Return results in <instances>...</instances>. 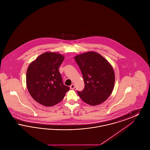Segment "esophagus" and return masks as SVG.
Here are the masks:
<instances>
[{
    "label": "esophagus",
    "instance_id": "esophagus-1",
    "mask_svg": "<svg viewBox=\"0 0 150 150\" xmlns=\"http://www.w3.org/2000/svg\"><path fill=\"white\" fill-rule=\"evenodd\" d=\"M70 88L71 89H74V88H75V85L73 84H72L71 86H70Z\"/></svg>",
    "mask_w": 150,
    "mask_h": 150
}]
</instances>
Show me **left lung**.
I'll list each match as a JSON object with an SVG mask.
<instances>
[{"mask_svg":"<svg viewBox=\"0 0 150 150\" xmlns=\"http://www.w3.org/2000/svg\"><path fill=\"white\" fill-rule=\"evenodd\" d=\"M84 81V88L78 91L86 103L96 106L107 100L114 89V69L100 54L89 52L75 57Z\"/></svg>","mask_w":150,"mask_h":150,"instance_id":"1","label":"left lung"}]
</instances>
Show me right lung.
Segmentation results:
<instances>
[{"label":"right lung","mask_w":150,"mask_h":150,"mask_svg":"<svg viewBox=\"0 0 150 150\" xmlns=\"http://www.w3.org/2000/svg\"><path fill=\"white\" fill-rule=\"evenodd\" d=\"M64 57L57 53L46 52L29 66L26 85L33 98L45 106H52L64 99L70 88L64 86L59 71Z\"/></svg>","instance_id":"obj_1"}]
</instances>
